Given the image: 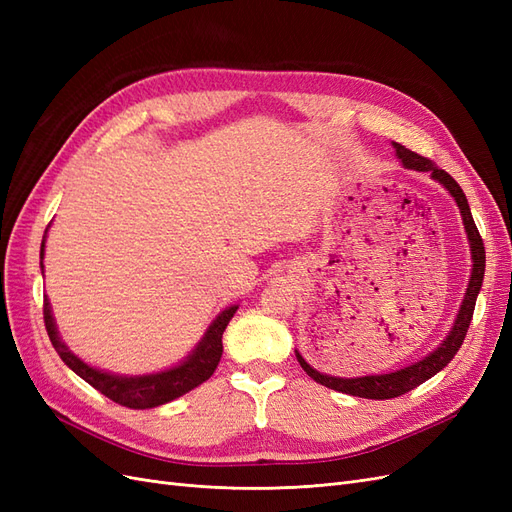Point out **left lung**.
Here are the masks:
<instances>
[{"mask_svg": "<svg viewBox=\"0 0 512 512\" xmlns=\"http://www.w3.org/2000/svg\"><path fill=\"white\" fill-rule=\"evenodd\" d=\"M393 145H395L399 160L404 162L406 168L423 170V173L431 170V177L440 181L444 188L453 194V198L457 200V207L461 211L463 226H466V232H468L474 265H472V277H470V284H468V290H466V297H463V305H461L459 314H457L453 331L448 333V337L444 339V344H440L438 350H433L429 356H425L423 361H418V363L399 369V371H393V374H384V376L333 378V376L320 374V371H316L314 367H309L303 356L297 352V361L307 371L309 378H314L318 384L327 386V389L342 391V393H348V395H354V397H365V399H393V397L404 395V393L416 389L418 384H423L425 380H429L431 376H436L440 369H444L448 363L453 361V356L457 354V350L463 344V339H466V335H468L470 322H472V316H474L476 297L480 292V286H483V277H485V245H483V239H480V232L474 224L468 198H466V194H463V190L459 188V183L451 175H448L446 170L438 168L436 162L418 156V153L406 149L404 145H399V143H393Z\"/></svg>", "mask_w": 512, "mask_h": 512, "instance_id": "left-lung-1", "label": "left lung"}]
</instances>
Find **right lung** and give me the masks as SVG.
<instances>
[{"instance_id": "add662e5", "label": "right lung", "mask_w": 512, "mask_h": 512, "mask_svg": "<svg viewBox=\"0 0 512 512\" xmlns=\"http://www.w3.org/2000/svg\"><path fill=\"white\" fill-rule=\"evenodd\" d=\"M44 256V239H42V254ZM239 305H232L213 320L209 331L205 333L203 342L198 344V348L188 356V361H183L181 365L162 371V374H151V376H138V378H126V376H113L106 374V371L94 369L85 365L81 359L66 348V344L61 342L55 322L51 316V303L49 299H44V327L46 333L51 337V344L57 350L74 374H79L85 382L94 386L96 391L106 395L108 399H113L115 404L134 408V410H147V408H156L162 404H168L188 391L196 389L198 384H203L205 380L211 378V374L218 367L222 359V335L228 327L230 318L235 316Z\"/></svg>"}]
</instances>
